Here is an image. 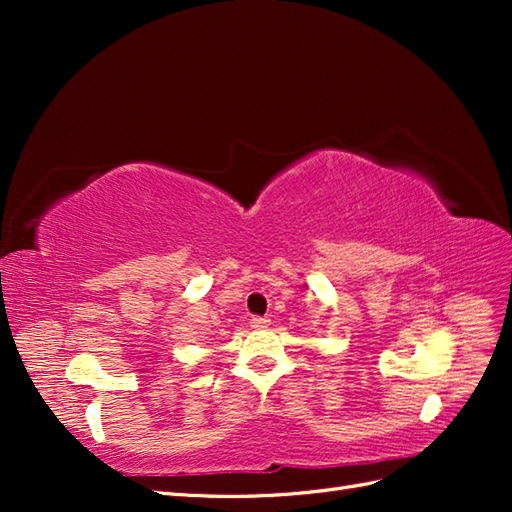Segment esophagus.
Returning <instances> with one entry per match:
<instances>
[{"instance_id": "1", "label": "esophagus", "mask_w": 512, "mask_h": 512, "mask_svg": "<svg viewBox=\"0 0 512 512\" xmlns=\"http://www.w3.org/2000/svg\"><path fill=\"white\" fill-rule=\"evenodd\" d=\"M270 325V319L268 317H253L250 319V328H257V330H264Z\"/></svg>"}]
</instances>
